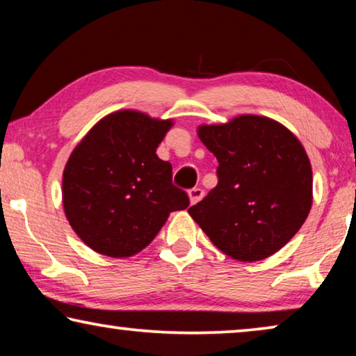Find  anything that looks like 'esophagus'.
<instances>
[{
  "label": "esophagus",
  "instance_id": "esophagus-1",
  "mask_svg": "<svg viewBox=\"0 0 356 356\" xmlns=\"http://www.w3.org/2000/svg\"><path fill=\"white\" fill-rule=\"evenodd\" d=\"M204 196V192L201 188H192L188 190V198H190V203L192 204H196L198 201H201V198Z\"/></svg>",
  "mask_w": 356,
  "mask_h": 356
}]
</instances>
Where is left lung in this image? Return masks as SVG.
Listing matches in <instances>:
<instances>
[{
  "instance_id": "obj_1",
  "label": "left lung",
  "mask_w": 356,
  "mask_h": 356,
  "mask_svg": "<svg viewBox=\"0 0 356 356\" xmlns=\"http://www.w3.org/2000/svg\"><path fill=\"white\" fill-rule=\"evenodd\" d=\"M198 137L217 158L219 182L188 214L236 261L278 252L304 225L314 201L312 164L299 139L259 115L201 124Z\"/></svg>"
}]
</instances>
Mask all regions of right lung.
<instances>
[{
	"instance_id": "obj_1",
	"label": "right lung",
	"mask_w": 356,
	"mask_h": 356,
	"mask_svg": "<svg viewBox=\"0 0 356 356\" xmlns=\"http://www.w3.org/2000/svg\"><path fill=\"white\" fill-rule=\"evenodd\" d=\"M174 124L137 110L104 116L63 169L62 203L84 245L104 256L131 257L147 248L172 211L190 204L172 185V166L156 148Z\"/></svg>"
}]
</instances>
